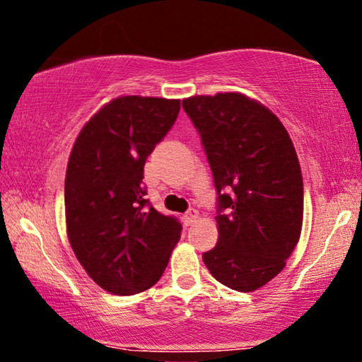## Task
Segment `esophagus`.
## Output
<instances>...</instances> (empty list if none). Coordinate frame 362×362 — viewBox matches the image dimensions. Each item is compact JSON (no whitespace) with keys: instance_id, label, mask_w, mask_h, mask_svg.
<instances>
[{"instance_id":"34e87169","label":"esophagus","mask_w":362,"mask_h":362,"mask_svg":"<svg viewBox=\"0 0 362 362\" xmlns=\"http://www.w3.org/2000/svg\"><path fill=\"white\" fill-rule=\"evenodd\" d=\"M196 220H197V210L196 209H189L187 212L182 215V221H185L186 226L192 225Z\"/></svg>"}]
</instances>
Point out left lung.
<instances>
[{"label":"left lung","instance_id":"1","mask_svg":"<svg viewBox=\"0 0 362 362\" xmlns=\"http://www.w3.org/2000/svg\"><path fill=\"white\" fill-rule=\"evenodd\" d=\"M216 191L218 241L202 254L231 290L264 286L285 267L303 226V175L280 119L241 93L182 100Z\"/></svg>","mask_w":362,"mask_h":362}]
</instances>
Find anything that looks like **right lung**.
I'll return each mask as SVG.
<instances>
[{"instance_id": "right-lung-1", "label": "right lung", "mask_w": 362, "mask_h": 362, "mask_svg": "<svg viewBox=\"0 0 362 362\" xmlns=\"http://www.w3.org/2000/svg\"><path fill=\"white\" fill-rule=\"evenodd\" d=\"M180 100H111L82 127L64 182L72 251L88 276L113 294H136L160 280L182 226L146 199L144 165L180 113Z\"/></svg>"}]
</instances>
